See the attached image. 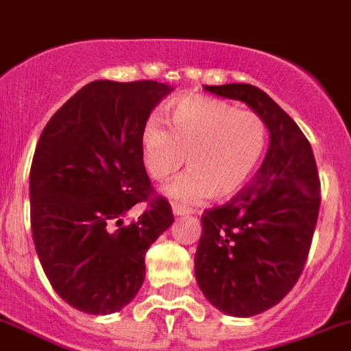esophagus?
<instances>
[{
  "label": "esophagus",
  "mask_w": 351,
  "mask_h": 351,
  "mask_svg": "<svg viewBox=\"0 0 351 351\" xmlns=\"http://www.w3.org/2000/svg\"><path fill=\"white\" fill-rule=\"evenodd\" d=\"M173 214H175L176 217H182V216H187V214H191V210L189 208L180 207V205H173Z\"/></svg>",
  "instance_id": "34e87169"
}]
</instances>
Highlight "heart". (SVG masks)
<instances>
[{
	"instance_id": "b5f03b06",
	"label": "heart",
	"mask_w": 351,
	"mask_h": 351,
	"mask_svg": "<svg viewBox=\"0 0 351 351\" xmlns=\"http://www.w3.org/2000/svg\"><path fill=\"white\" fill-rule=\"evenodd\" d=\"M169 130L149 119L141 135L149 178L166 182L184 166L189 171L166 189L173 202L193 205L210 194L228 199L257 171L267 148L266 121L253 110L205 96H185L167 112Z\"/></svg>"
}]
</instances>
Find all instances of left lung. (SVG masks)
<instances>
[{"mask_svg":"<svg viewBox=\"0 0 351 351\" xmlns=\"http://www.w3.org/2000/svg\"><path fill=\"white\" fill-rule=\"evenodd\" d=\"M205 90L246 103L269 132L255 178L228 203L205 210L194 255L205 298L228 316L250 317L282 302L302 275L321 203L317 167L300 126L264 90L248 84Z\"/></svg>","mask_w":351,"mask_h":351,"instance_id":"obj_1","label":"left lung"}]
</instances>
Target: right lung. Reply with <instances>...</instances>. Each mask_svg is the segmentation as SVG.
I'll return each mask as SVG.
<instances>
[{"label":"right lung","mask_w":351,"mask_h":351,"mask_svg":"<svg viewBox=\"0 0 351 351\" xmlns=\"http://www.w3.org/2000/svg\"><path fill=\"white\" fill-rule=\"evenodd\" d=\"M171 90L152 80L90 82L40 134L30 169L35 252L76 311L103 316L128 305L146 276V252L175 221L153 194L141 149L149 114ZM141 201L149 208L123 226Z\"/></svg>","instance_id":"add662e5"}]
</instances>
